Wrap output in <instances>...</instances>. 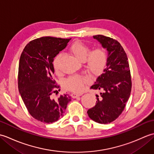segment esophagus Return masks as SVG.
Returning a JSON list of instances; mask_svg holds the SVG:
<instances>
[{
    "instance_id": "obj_1",
    "label": "esophagus",
    "mask_w": 154,
    "mask_h": 154,
    "mask_svg": "<svg viewBox=\"0 0 154 154\" xmlns=\"http://www.w3.org/2000/svg\"><path fill=\"white\" fill-rule=\"evenodd\" d=\"M81 95V94H77V93H74L71 94V97L73 98V99H75V98H77L78 97H80Z\"/></svg>"
}]
</instances>
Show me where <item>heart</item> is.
I'll use <instances>...</instances> for the list:
<instances>
[{"instance_id":"1","label":"heart","mask_w":154,"mask_h":154,"mask_svg":"<svg viewBox=\"0 0 154 154\" xmlns=\"http://www.w3.org/2000/svg\"><path fill=\"white\" fill-rule=\"evenodd\" d=\"M70 53L77 60L84 61L87 71L93 76L99 75L105 68L107 61L106 52L103 48H97L90 51V48L81 41L72 44L69 48ZM62 58V54H58L53 61L55 69L57 71ZM88 83V79L82 76H72L65 81V87L73 92H83Z\"/></svg>"}]
</instances>
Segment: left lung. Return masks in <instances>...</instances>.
I'll return each instance as SVG.
<instances>
[{"mask_svg": "<svg viewBox=\"0 0 154 154\" xmlns=\"http://www.w3.org/2000/svg\"><path fill=\"white\" fill-rule=\"evenodd\" d=\"M106 49V67L91 87L99 90L95 106L87 110L91 119L99 124H109L122 112L132 89L131 75L125 51L119 42L103 35H93Z\"/></svg>", "mask_w": 154, "mask_h": 154, "instance_id": "1", "label": "left lung"}]
</instances>
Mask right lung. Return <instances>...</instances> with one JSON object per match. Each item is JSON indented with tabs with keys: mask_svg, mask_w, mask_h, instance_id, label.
I'll return each mask as SVG.
<instances>
[{
	"mask_svg": "<svg viewBox=\"0 0 154 154\" xmlns=\"http://www.w3.org/2000/svg\"><path fill=\"white\" fill-rule=\"evenodd\" d=\"M70 40L50 36L35 39L26 45L20 55L19 92L30 115L42 122L53 123L63 117L71 101L67 94L56 99L52 97L60 88L54 78V57Z\"/></svg>",
	"mask_w": 154,
	"mask_h": 154,
	"instance_id": "add662e5",
	"label": "right lung"
}]
</instances>
